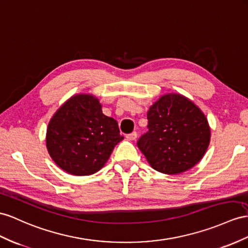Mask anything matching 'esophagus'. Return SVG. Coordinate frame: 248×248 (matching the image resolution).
Returning a JSON list of instances; mask_svg holds the SVG:
<instances>
[{"instance_id": "1", "label": "esophagus", "mask_w": 248, "mask_h": 248, "mask_svg": "<svg viewBox=\"0 0 248 248\" xmlns=\"http://www.w3.org/2000/svg\"><path fill=\"white\" fill-rule=\"evenodd\" d=\"M136 138H137V133H136V132H132L131 134L126 135V139H128V140H130V141L135 140Z\"/></svg>"}]
</instances>
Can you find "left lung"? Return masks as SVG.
Segmentation results:
<instances>
[{
  "mask_svg": "<svg viewBox=\"0 0 248 248\" xmlns=\"http://www.w3.org/2000/svg\"><path fill=\"white\" fill-rule=\"evenodd\" d=\"M149 131L137 145L150 166L158 172H186L204 156L211 129L203 112L181 94H166L148 111Z\"/></svg>",
  "mask_w": 248,
  "mask_h": 248,
  "instance_id": "left-lung-1",
  "label": "left lung"
}]
</instances>
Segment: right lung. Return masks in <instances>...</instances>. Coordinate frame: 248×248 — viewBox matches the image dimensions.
I'll use <instances>...</instances> for the list:
<instances>
[{"instance_id":"obj_1","label":"right lung","mask_w":248,"mask_h":248,"mask_svg":"<svg viewBox=\"0 0 248 248\" xmlns=\"http://www.w3.org/2000/svg\"><path fill=\"white\" fill-rule=\"evenodd\" d=\"M123 139L117 122L105 115L99 100L90 94H78L52 116L46 144L49 155L62 170L88 176L105 166Z\"/></svg>"}]
</instances>
